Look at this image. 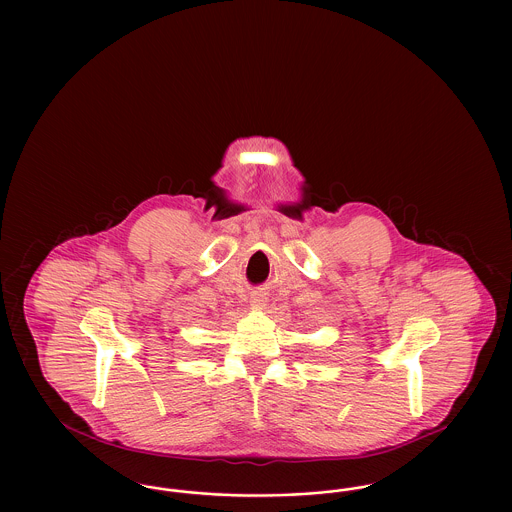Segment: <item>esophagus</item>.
I'll list each match as a JSON object with an SVG mask.
<instances>
[{"instance_id":"esophagus-1","label":"esophagus","mask_w":512,"mask_h":512,"mask_svg":"<svg viewBox=\"0 0 512 512\" xmlns=\"http://www.w3.org/2000/svg\"><path fill=\"white\" fill-rule=\"evenodd\" d=\"M267 295L265 293L257 292L251 295V305L255 309H267Z\"/></svg>"}]
</instances>
